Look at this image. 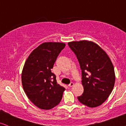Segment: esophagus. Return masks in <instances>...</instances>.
I'll return each mask as SVG.
<instances>
[{"label":"esophagus","mask_w":126,"mask_h":126,"mask_svg":"<svg viewBox=\"0 0 126 126\" xmlns=\"http://www.w3.org/2000/svg\"><path fill=\"white\" fill-rule=\"evenodd\" d=\"M74 83H73V82H71L70 84L68 85V86H69V87H72L73 86H74Z\"/></svg>","instance_id":"34e87169"}]
</instances>
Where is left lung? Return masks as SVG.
<instances>
[{
    "mask_svg": "<svg viewBox=\"0 0 126 126\" xmlns=\"http://www.w3.org/2000/svg\"><path fill=\"white\" fill-rule=\"evenodd\" d=\"M77 56L82 70L84 91L78 99L89 108H96L106 101L115 83L114 66L103 49L88 40L68 43Z\"/></svg>",
    "mask_w": 126,
    "mask_h": 126,
    "instance_id": "1",
    "label": "left lung"
}]
</instances>
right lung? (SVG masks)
<instances>
[{
	"mask_svg": "<svg viewBox=\"0 0 126 126\" xmlns=\"http://www.w3.org/2000/svg\"><path fill=\"white\" fill-rule=\"evenodd\" d=\"M65 44L43 43L31 52L21 73L23 89L37 108L49 110L58 105L65 89L58 84L51 69Z\"/></svg>",
	"mask_w": 126,
	"mask_h": 126,
	"instance_id": "add662e5",
	"label": "right lung"
}]
</instances>
